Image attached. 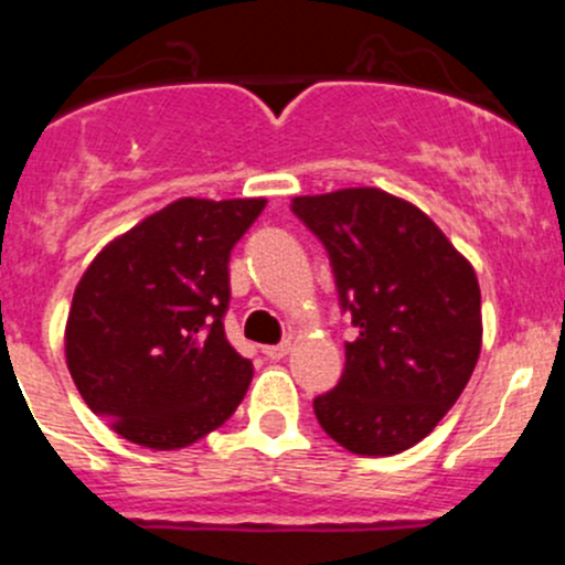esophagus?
I'll return each instance as SVG.
<instances>
[{
	"instance_id": "esophagus-1",
	"label": "esophagus",
	"mask_w": 565,
	"mask_h": 565,
	"mask_svg": "<svg viewBox=\"0 0 565 565\" xmlns=\"http://www.w3.org/2000/svg\"><path fill=\"white\" fill-rule=\"evenodd\" d=\"M289 350H292V344L289 341H281V344H273V347H265V355L270 358V361H281L284 355H289Z\"/></svg>"
}]
</instances>
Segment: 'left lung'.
Returning <instances> with one entry per match:
<instances>
[{
    "instance_id": "8db88e82",
    "label": "left lung",
    "mask_w": 565,
    "mask_h": 565,
    "mask_svg": "<svg viewBox=\"0 0 565 565\" xmlns=\"http://www.w3.org/2000/svg\"><path fill=\"white\" fill-rule=\"evenodd\" d=\"M292 213L328 248L358 339L344 374L315 398L347 451L393 457L457 404L481 352V289L470 262L415 204L380 188L295 196Z\"/></svg>"
}]
</instances>
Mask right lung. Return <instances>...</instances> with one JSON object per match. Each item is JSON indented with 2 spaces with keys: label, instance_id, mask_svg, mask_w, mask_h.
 <instances>
[{
  "label": "right lung",
  "instance_id": "right-lung-1",
  "mask_svg": "<svg viewBox=\"0 0 565 565\" xmlns=\"http://www.w3.org/2000/svg\"><path fill=\"white\" fill-rule=\"evenodd\" d=\"M265 199H177L114 237L73 292L65 361L95 415L177 451L218 429L254 366L226 341L230 254Z\"/></svg>",
  "mask_w": 565,
  "mask_h": 565
}]
</instances>
